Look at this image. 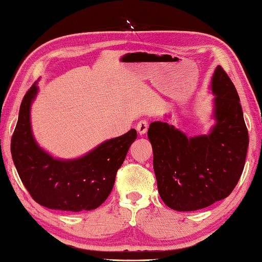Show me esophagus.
<instances>
[{
	"mask_svg": "<svg viewBox=\"0 0 262 262\" xmlns=\"http://www.w3.org/2000/svg\"><path fill=\"white\" fill-rule=\"evenodd\" d=\"M147 127H149V123H147V121L146 120H141L136 125V130L139 132L140 135H144L146 130H147Z\"/></svg>",
	"mask_w": 262,
	"mask_h": 262,
	"instance_id": "esophagus-1",
	"label": "esophagus"
}]
</instances>
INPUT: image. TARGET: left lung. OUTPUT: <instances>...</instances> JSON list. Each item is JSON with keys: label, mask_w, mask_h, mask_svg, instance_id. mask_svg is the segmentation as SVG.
<instances>
[{"label": "left lung", "mask_w": 262, "mask_h": 262, "mask_svg": "<svg viewBox=\"0 0 262 262\" xmlns=\"http://www.w3.org/2000/svg\"><path fill=\"white\" fill-rule=\"evenodd\" d=\"M212 92L216 123L210 134L188 137L163 121L147 130L159 194L175 211H197L225 199L243 173L249 133L238 94L221 66Z\"/></svg>", "instance_id": "obj_1"}]
</instances>
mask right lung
Here are the masks:
<instances>
[{"mask_svg":"<svg viewBox=\"0 0 262 262\" xmlns=\"http://www.w3.org/2000/svg\"><path fill=\"white\" fill-rule=\"evenodd\" d=\"M36 93L34 83L23 98L11 137V155L19 178L32 198L50 210H95L111 193L118 169L137 137L136 130L105 141L81 158L55 159L36 144L31 130V104Z\"/></svg>","mask_w":262,"mask_h":262,"instance_id":"right-lung-1","label":"right lung"}]
</instances>
